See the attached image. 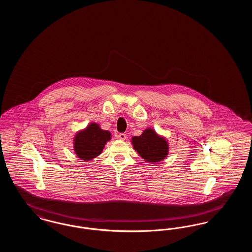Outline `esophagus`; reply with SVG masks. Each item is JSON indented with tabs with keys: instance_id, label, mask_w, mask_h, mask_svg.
I'll list each match as a JSON object with an SVG mask.
<instances>
[{
	"instance_id": "34e87169",
	"label": "esophagus",
	"mask_w": 252,
	"mask_h": 252,
	"mask_svg": "<svg viewBox=\"0 0 252 252\" xmlns=\"http://www.w3.org/2000/svg\"><path fill=\"white\" fill-rule=\"evenodd\" d=\"M118 139H120L122 141H124V140H126V134H125V133H120V134H118Z\"/></svg>"
}]
</instances>
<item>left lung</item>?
<instances>
[{
    "label": "left lung",
    "instance_id": "left-lung-1",
    "mask_svg": "<svg viewBox=\"0 0 252 252\" xmlns=\"http://www.w3.org/2000/svg\"><path fill=\"white\" fill-rule=\"evenodd\" d=\"M131 142L134 149L148 162L160 161L168 154L167 142L153 129H145L141 136L133 137Z\"/></svg>",
    "mask_w": 252,
    "mask_h": 252
}]
</instances>
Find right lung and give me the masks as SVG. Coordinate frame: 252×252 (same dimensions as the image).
<instances>
[{
    "mask_svg": "<svg viewBox=\"0 0 252 252\" xmlns=\"http://www.w3.org/2000/svg\"><path fill=\"white\" fill-rule=\"evenodd\" d=\"M110 140V133L102 130L97 124H91L74 138V151L78 158L90 160L101 154L106 143Z\"/></svg>",
    "mask_w": 252,
    "mask_h": 252,
    "instance_id": "obj_1",
    "label": "right lung"
}]
</instances>
